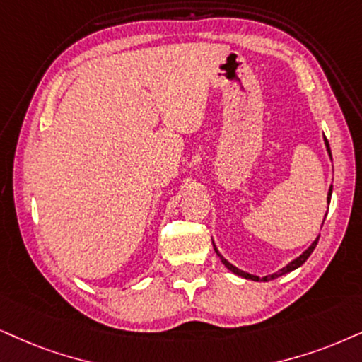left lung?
<instances>
[{
	"label": "left lung",
	"instance_id": "obj_1",
	"mask_svg": "<svg viewBox=\"0 0 362 362\" xmlns=\"http://www.w3.org/2000/svg\"><path fill=\"white\" fill-rule=\"evenodd\" d=\"M324 144H326V148H327V153H329V157H331V147H329V141H327V139L326 136H324ZM332 158V157H331ZM331 195H332V185L329 187V192H327V200L331 199ZM317 240H319V237L317 239H315L313 244H310L308 249L304 250L303 254L299 255V257H296L294 260H292V262H289L286 265V267H282L281 271L279 272H274V274H271V276H265V277H259V276H252V274H249V272H244V271H240V269H237L235 265H232L230 262H228L227 259H223L222 257V254L218 252L217 250V247L214 245V249H215V252H217V255L218 257H221V260H222V264L226 265V267L228 269V271H232L234 274H237V276H240V277H244V279H250V281H272V279H276V277H281V276H284V274H289V272H292V271H296L297 267H300V265H303L305 260L309 259V255L313 254V250L315 249V245H317Z\"/></svg>",
	"mask_w": 362,
	"mask_h": 362
}]
</instances>
